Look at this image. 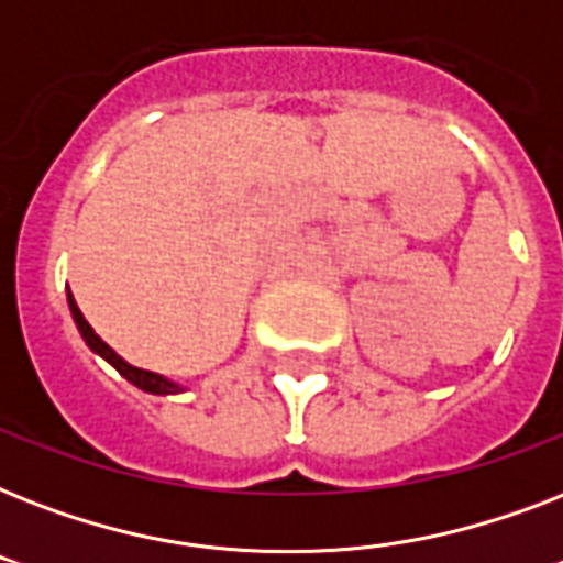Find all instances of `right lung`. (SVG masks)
<instances>
[{"mask_svg":"<svg viewBox=\"0 0 563 563\" xmlns=\"http://www.w3.org/2000/svg\"><path fill=\"white\" fill-rule=\"evenodd\" d=\"M69 312H73L75 324H78V333L84 335V342H87V347H90L92 353H99L101 360H108L113 368L119 371V374L125 376L128 383H134L136 388H143V391L148 394H175V391H184L178 383H172V379H166V376L161 374H152V371H143V368H134V365H128L122 356H119L110 344H104L96 335V330H92L90 324H87V318L81 316V309H78V303H75L73 291H69Z\"/></svg>","mask_w":563,"mask_h":563,"instance_id":"add662e5","label":"right lung"}]
</instances>
